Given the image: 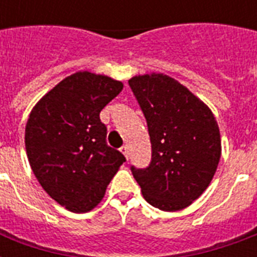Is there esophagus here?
Here are the masks:
<instances>
[{"label": "esophagus", "mask_w": 257, "mask_h": 257, "mask_svg": "<svg viewBox=\"0 0 257 257\" xmlns=\"http://www.w3.org/2000/svg\"><path fill=\"white\" fill-rule=\"evenodd\" d=\"M121 153H122V155H124L125 156V159H126V160H128L129 159V148H128V145H124V147H121Z\"/></svg>", "instance_id": "34e87169"}]
</instances>
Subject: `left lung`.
Returning a JSON list of instances; mask_svg holds the SVG:
<instances>
[{
	"mask_svg": "<svg viewBox=\"0 0 257 257\" xmlns=\"http://www.w3.org/2000/svg\"><path fill=\"white\" fill-rule=\"evenodd\" d=\"M148 124L152 161L132 167L144 199L165 212L191 205L211 184L221 156L217 121L205 102L163 73L129 80Z\"/></svg>",
	"mask_w": 257,
	"mask_h": 257,
	"instance_id": "8db88e82",
	"label": "left lung"
}]
</instances>
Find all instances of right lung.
<instances>
[{
	"label": "right lung",
	"mask_w": 257,
	"mask_h": 257,
	"mask_svg": "<svg viewBox=\"0 0 257 257\" xmlns=\"http://www.w3.org/2000/svg\"><path fill=\"white\" fill-rule=\"evenodd\" d=\"M124 84L88 70L76 72L40 98L25 126L30 168L48 195L74 213L101 203L125 157L105 143L100 112Z\"/></svg>",
	"instance_id": "obj_1"
}]
</instances>
